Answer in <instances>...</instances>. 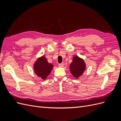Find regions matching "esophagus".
<instances>
[{"mask_svg": "<svg viewBox=\"0 0 121 121\" xmlns=\"http://www.w3.org/2000/svg\"><path fill=\"white\" fill-rule=\"evenodd\" d=\"M64 63H61V64H58V67H63L64 66Z\"/></svg>", "mask_w": 121, "mask_h": 121, "instance_id": "34e87169", "label": "esophagus"}]
</instances>
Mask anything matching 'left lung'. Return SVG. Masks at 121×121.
Returning a JSON list of instances; mask_svg holds the SVG:
<instances>
[{"mask_svg":"<svg viewBox=\"0 0 121 121\" xmlns=\"http://www.w3.org/2000/svg\"><path fill=\"white\" fill-rule=\"evenodd\" d=\"M69 67L72 75L77 79L83 75L86 69V64L82 58L76 56L73 57V61Z\"/></svg>","mask_w":121,"mask_h":121,"instance_id":"1","label":"left lung"}]
</instances>
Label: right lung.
Listing matches in <instances>:
<instances>
[{
    "label": "right lung",
    "mask_w": 121,
    "mask_h": 121,
    "mask_svg": "<svg viewBox=\"0 0 121 121\" xmlns=\"http://www.w3.org/2000/svg\"><path fill=\"white\" fill-rule=\"evenodd\" d=\"M53 65L49 63L44 56L38 58L34 64L36 75L43 80H45L52 70Z\"/></svg>",
    "instance_id": "obj_1"
}]
</instances>
